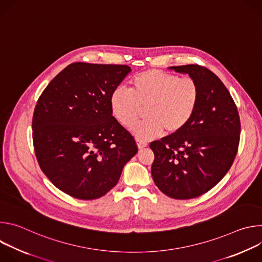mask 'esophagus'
<instances>
[{"instance_id":"obj_1","label":"esophagus","mask_w":262,"mask_h":262,"mask_svg":"<svg viewBox=\"0 0 262 262\" xmlns=\"http://www.w3.org/2000/svg\"><path fill=\"white\" fill-rule=\"evenodd\" d=\"M137 145H138V148H139V149H143V148H145V147L148 146L147 143L142 142V141H137Z\"/></svg>"}]
</instances>
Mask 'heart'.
<instances>
[{
    "instance_id": "heart-1",
    "label": "heart",
    "mask_w": 262,
    "mask_h": 262,
    "mask_svg": "<svg viewBox=\"0 0 262 262\" xmlns=\"http://www.w3.org/2000/svg\"><path fill=\"white\" fill-rule=\"evenodd\" d=\"M130 92L116 87L110 94L108 104L113 117L124 127H132L146 107L147 119L133 128L140 141L169 135L183 129L193 118L200 99V87L192 78L150 69L130 82Z\"/></svg>"
}]
</instances>
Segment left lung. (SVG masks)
<instances>
[{"mask_svg":"<svg viewBox=\"0 0 262 262\" xmlns=\"http://www.w3.org/2000/svg\"><path fill=\"white\" fill-rule=\"evenodd\" d=\"M169 69L194 79L200 99L188 125L150 144L151 175L165 195L192 199L212 189L229 171L237 152L241 121L229 91L209 69L194 64Z\"/></svg>","mask_w":262,"mask_h":262,"instance_id":"1","label":"left lung"}]
</instances>
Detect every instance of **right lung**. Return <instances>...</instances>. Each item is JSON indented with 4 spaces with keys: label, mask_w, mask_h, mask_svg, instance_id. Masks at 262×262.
<instances>
[{
    "label": "right lung",
    "mask_w": 262,
    "mask_h": 262,
    "mask_svg": "<svg viewBox=\"0 0 262 262\" xmlns=\"http://www.w3.org/2000/svg\"><path fill=\"white\" fill-rule=\"evenodd\" d=\"M130 71L127 65L72 63L37 101L32 121L37 161L56 188L73 198L105 195L138 152L108 104L111 92Z\"/></svg>",
    "instance_id": "add662e5"
}]
</instances>
